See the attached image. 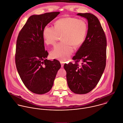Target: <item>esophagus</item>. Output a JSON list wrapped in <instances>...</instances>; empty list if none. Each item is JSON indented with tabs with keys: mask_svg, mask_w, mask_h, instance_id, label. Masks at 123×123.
I'll return each mask as SVG.
<instances>
[{
	"mask_svg": "<svg viewBox=\"0 0 123 123\" xmlns=\"http://www.w3.org/2000/svg\"><path fill=\"white\" fill-rule=\"evenodd\" d=\"M60 63H61V67H63L64 65V62L63 61H60Z\"/></svg>",
	"mask_w": 123,
	"mask_h": 123,
	"instance_id": "obj_1",
	"label": "esophagus"
}]
</instances>
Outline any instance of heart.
Returning a JSON list of instances; mask_svg holds the SVG:
<instances>
[{
  "label": "heart",
  "instance_id": "heart-1",
  "mask_svg": "<svg viewBox=\"0 0 123 123\" xmlns=\"http://www.w3.org/2000/svg\"><path fill=\"white\" fill-rule=\"evenodd\" d=\"M54 27L46 25L43 35L45 43L54 45L59 37L63 42L55 46L50 52L53 58L61 60H67L75 48L80 46L84 42L87 31L85 21L72 17H64L59 19Z\"/></svg>",
  "mask_w": 123,
  "mask_h": 123
}]
</instances>
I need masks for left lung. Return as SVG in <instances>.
Here are the masks:
<instances>
[{
    "instance_id": "left-lung-1",
    "label": "left lung",
    "mask_w": 123,
    "mask_h": 123,
    "mask_svg": "<svg viewBox=\"0 0 123 123\" xmlns=\"http://www.w3.org/2000/svg\"><path fill=\"white\" fill-rule=\"evenodd\" d=\"M86 18L88 29L86 37L73 59L75 63L65 64L67 80L70 89L75 94H85L97 85L106 65V39L97 17L91 13H78ZM81 61L79 65L77 62Z\"/></svg>"
}]
</instances>
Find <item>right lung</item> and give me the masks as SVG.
Here are the masks:
<instances>
[{"label":"right lung","instance_id":"1","mask_svg":"<svg viewBox=\"0 0 123 123\" xmlns=\"http://www.w3.org/2000/svg\"><path fill=\"white\" fill-rule=\"evenodd\" d=\"M59 12L34 15L27 19L17 40L15 61L18 74L26 87L37 94L51 90L58 70L59 61L47 59L43 32Z\"/></svg>","mask_w":123,"mask_h":123}]
</instances>
